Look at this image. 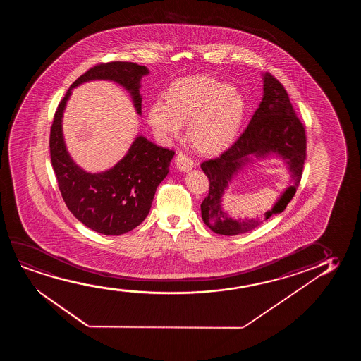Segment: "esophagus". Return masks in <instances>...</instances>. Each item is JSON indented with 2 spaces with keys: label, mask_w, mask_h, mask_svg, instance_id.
Wrapping results in <instances>:
<instances>
[{
  "label": "esophagus",
  "mask_w": 361,
  "mask_h": 361,
  "mask_svg": "<svg viewBox=\"0 0 361 361\" xmlns=\"http://www.w3.org/2000/svg\"><path fill=\"white\" fill-rule=\"evenodd\" d=\"M175 164L181 171H190L193 168V160L183 152H178L175 157Z\"/></svg>",
  "instance_id": "34e87169"
}]
</instances>
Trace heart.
<instances>
[{
    "label": "heart",
    "instance_id": "1",
    "mask_svg": "<svg viewBox=\"0 0 361 361\" xmlns=\"http://www.w3.org/2000/svg\"><path fill=\"white\" fill-rule=\"evenodd\" d=\"M165 102L154 101L148 123L159 138L171 139L188 123V138L198 152L217 154L237 139L247 114V99L239 90L207 75L175 80Z\"/></svg>",
    "mask_w": 361,
    "mask_h": 361
}]
</instances>
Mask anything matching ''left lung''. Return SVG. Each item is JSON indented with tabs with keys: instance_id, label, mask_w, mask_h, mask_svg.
<instances>
[{
	"instance_id": "1",
	"label": "left lung",
	"mask_w": 361,
	"mask_h": 361,
	"mask_svg": "<svg viewBox=\"0 0 361 361\" xmlns=\"http://www.w3.org/2000/svg\"><path fill=\"white\" fill-rule=\"evenodd\" d=\"M306 129L297 117L283 85L267 73L264 75V96L259 109L240 137L218 158L201 164L203 173L209 180L208 195L201 203L204 224L211 231L223 235H237L257 227L262 221L246 220L234 221L227 218L220 208L224 188L232 175L247 160L250 153L263 156L279 153L289 165L295 178L274 208L264 214L263 221L272 214L281 213L296 193L301 183L302 171L306 160Z\"/></svg>"
}]
</instances>
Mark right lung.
Segmentation results:
<instances>
[{
    "instance_id": "obj_1",
    "label": "right lung",
    "mask_w": 361,
    "mask_h": 361,
    "mask_svg": "<svg viewBox=\"0 0 361 361\" xmlns=\"http://www.w3.org/2000/svg\"><path fill=\"white\" fill-rule=\"evenodd\" d=\"M147 74L145 66L128 61L94 65L70 86L58 104L50 127V159L66 207L86 227L104 235H121L143 222L159 183L168 175L175 152L138 137L114 168L104 173H86L74 164L65 148L63 111L71 89L78 85L90 80H114L128 90L140 114L139 82Z\"/></svg>"
}]
</instances>
